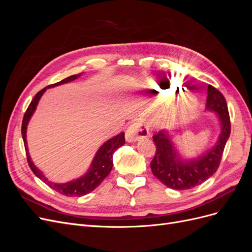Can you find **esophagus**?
I'll use <instances>...</instances> for the list:
<instances>
[{
    "label": "esophagus",
    "mask_w": 252,
    "mask_h": 252,
    "mask_svg": "<svg viewBox=\"0 0 252 252\" xmlns=\"http://www.w3.org/2000/svg\"><path fill=\"white\" fill-rule=\"evenodd\" d=\"M149 134V130L147 126H145L142 121L135 120L132 121L126 130V140L127 142H135L140 139L146 138Z\"/></svg>",
    "instance_id": "obj_1"
}]
</instances>
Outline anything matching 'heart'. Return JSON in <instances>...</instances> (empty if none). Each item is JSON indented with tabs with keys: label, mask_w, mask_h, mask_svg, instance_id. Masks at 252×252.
Masks as SVG:
<instances>
[{
	"label": "heart",
	"mask_w": 252,
	"mask_h": 252,
	"mask_svg": "<svg viewBox=\"0 0 252 252\" xmlns=\"http://www.w3.org/2000/svg\"><path fill=\"white\" fill-rule=\"evenodd\" d=\"M189 114V106L188 105H177L171 106L166 113V121L170 124L177 123L178 121L185 119Z\"/></svg>",
	"instance_id": "1"
}]
</instances>
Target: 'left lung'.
<instances>
[{
  "label": "left lung",
  "mask_w": 252,
  "mask_h": 252,
  "mask_svg": "<svg viewBox=\"0 0 252 252\" xmlns=\"http://www.w3.org/2000/svg\"><path fill=\"white\" fill-rule=\"evenodd\" d=\"M206 106L207 109L218 113L222 130L217 144L202 157L192 161H182L174 150L170 136L163 131L152 136L157 150L150 163L151 170L167 187L175 190L191 189L208 180L219 168L226 142L230 135V117L224 95L211 85L207 89Z\"/></svg>",
  "instance_id": "left-lung-1"
}]
</instances>
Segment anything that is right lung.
I'll use <instances>...</instances> for the list:
<instances>
[{
	"label": "right lung",
	"mask_w": 252,
	"mask_h": 252,
	"mask_svg": "<svg viewBox=\"0 0 252 252\" xmlns=\"http://www.w3.org/2000/svg\"><path fill=\"white\" fill-rule=\"evenodd\" d=\"M80 75L81 74L71 75V77H68L56 84H51V85L40 90L39 93L34 95L32 101L30 102L27 110L25 111L24 117H23V121H22V138H23V141H24L27 162H28L30 169H32L36 177L40 180H42L45 184H47L50 188L56 190L57 192L63 194V195H66V196L85 195V194L89 193L90 191H93L94 189H95L98 185H100L102 181L106 177H107L109 172L111 171L112 165H113L112 157H113L114 151H116L119 147L123 146V145L125 144V133L124 132L120 133L119 135L114 136V138L106 142L104 145H102L101 148L98 149V151L96 152V155L94 158V162H93V164H91V167L88 170V172L84 175V177L75 180V181H71L69 183H65V184H55V183L49 182L46 178L44 177V174L39 169H37L36 167L33 165V163L32 162V158H30V157H29L28 149H27L26 128H27L29 119L32 118V113L35 110V107L37 105V102H39V100H40V97L42 96V94L45 93V91H46L47 88L55 87V86L61 85V84L74 81L75 79H78Z\"/></svg>",
	"instance_id": "1"
}]
</instances>
